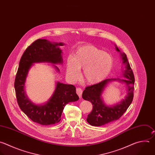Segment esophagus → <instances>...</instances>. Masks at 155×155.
<instances>
[{
  "label": "esophagus",
  "instance_id": "34e87169",
  "mask_svg": "<svg viewBox=\"0 0 155 155\" xmlns=\"http://www.w3.org/2000/svg\"><path fill=\"white\" fill-rule=\"evenodd\" d=\"M76 92H77V94H78V97H79L80 98H81V95H82V92H83V91H82L81 88H80V87H77V88L76 89Z\"/></svg>",
  "mask_w": 155,
  "mask_h": 155
}]
</instances>
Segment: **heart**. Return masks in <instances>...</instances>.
Masks as SVG:
<instances>
[{
  "label": "heart",
  "instance_id": "heart-1",
  "mask_svg": "<svg viewBox=\"0 0 155 155\" xmlns=\"http://www.w3.org/2000/svg\"><path fill=\"white\" fill-rule=\"evenodd\" d=\"M113 64L112 57L92 45L79 47L74 57L66 61V75L72 81H76L80 69H83V78L85 82L94 84L104 80L110 73Z\"/></svg>",
  "mask_w": 155,
  "mask_h": 155
}]
</instances>
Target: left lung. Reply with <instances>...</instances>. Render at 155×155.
I'll list each match as a JSON object with an SVG mask.
<instances>
[{"label": "left lung", "mask_w": 155, "mask_h": 155, "mask_svg": "<svg viewBox=\"0 0 155 155\" xmlns=\"http://www.w3.org/2000/svg\"><path fill=\"white\" fill-rule=\"evenodd\" d=\"M117 51H120L116 47ZM123 63L126 64L123 75L127 79L110 78L98 83L86 87L82 94V98L92 103V110L87 115V122L92 126H102L114 120H117L125 113L133 99L134 88V76L128 61L126 54H121ZM117 79L127 84V95L120 104L113 107H107L102 102L101 95L107 84L110 81Z\"/></svg>", "instance_id": "obj_1"}]
</instances>
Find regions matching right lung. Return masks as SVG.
I'll use <instances>...</instances> for the list:
<instances>
[{
    "label": "right lung",
    "mask_w": 155,
    "mask_h": 155,
    "mask_svg": "<svg viewBox=\"0 0 155 155\" xmlns=\"http://www.w3.org/2000/svg\"><path fill=\"white\" fill-rule=\"evenodd\" d=\"M63 43H51L38 39L29 45L24 52L19 64L15 81V89L18 105L21 110L33 122L43 125L58 123L64 107L69 102L79 99L76 88L72 84L57 83L55 92L49 100L42 105H35L27 97L24 91L25 79L33 63L48 62L62 63L61 50ZM57 70L59 69L55 66Z\"/></svg>",
    "instance_id": "obj_1"
}]
</instances>
